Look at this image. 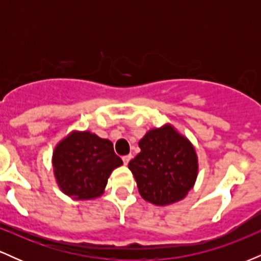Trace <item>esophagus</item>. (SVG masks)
<instances>
[{"label": "esophagus", "mask_w": 261, "mask_h": 261, "mask_svg": "<svg viewBox=\"0 0 261 261\" xmlns=\"http://www.w3.org/2000/svg\"><path fill=\"white\" fill-rule=\"evenodd\" d=\"M130 160H131V155L130 154L124 155V157H122V162H124L125 166H127V163H128V162H130Z\"/></svg>", "instance_id": "1"}]
</instances>
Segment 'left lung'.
Instances as JSON below:
<instances>
[{
  "mask_svg": "<svg viewBox=\"0 0 261 261\" xmlns=\"http://www.w3.org/2000/svg\"><path fill=\"white\" fill-rule=\"evenodd\" d=\"M141 152L128 163L140 195L154 205L184 199L197 176L193 145L170 125L149 130L140 140Z\"/></svg>",
  "mask_w": 261,
  "mask_h": 261,
  "instance_id": "1",
  "label": "left lung"
}]
</instances>
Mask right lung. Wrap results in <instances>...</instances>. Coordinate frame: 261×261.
<instances>
[{"label": "right lung", "instance_id": "obj_1", "mask_svg": "<svg viewBox=\"0 0 261 261\" xmlns=\"http://www.w3.org/2000/svg\"><path fill=\"white\" fill-rule=\"evenodd\" d=\"M122 164L112 141L83 131L72 133L56 146L54 173L60 189L76 200L100 196L113 169Z\"/></svg>", "mask_w": 261, "mask_h": 261}]
</instances>
